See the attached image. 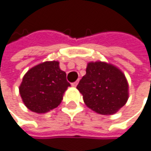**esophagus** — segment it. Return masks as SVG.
<instances>
[{"mask_svg":"<svg viewBox=\"0 0 151 151\" xmlns=\"http://www.w3.org/2000/svg\"><path fill=\"white\" fill-rule=\"evenodd\" d=\"M78 84V81H76V82H73V83H72V86H73V87H76L77 86V84Z\"/></svg>","mask_w":151,"mask_h":151,"instance_id":"esophagus-1","label":"esophagus"}]
</instances>
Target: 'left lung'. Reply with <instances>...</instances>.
<instances>
[{
	"instance_id": "left-lung-1",
	"label": "left lung",
	"mask_w": 151,
	"mask_h": 151,
	"mask_svg": "<svg viewBox=\"0 0 151 151\" xmlns=\"http://www.w3.org/2000/svg\"><path fill=\"white\" fill-rule=\"evenodd\" d=\"M128 83L118 67L102 61L89 62L77 89L88 108L100 114H114L128 100Z\"/></svg>"
}]
</instances>
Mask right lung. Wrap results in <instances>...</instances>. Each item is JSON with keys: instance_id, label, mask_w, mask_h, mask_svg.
I'll use <instances>...</instances> for the list:
<instances>
[{"instance_id": "1", "label": "right lung", "mask_w": 151, "mask_h": 151, "mask_svg": "<svg viewBox=\"0 0 151 151\" xmlns=\"http://www.w3.org/2000/svg\"><path fill=\"white\" fill-rule=\"evenodd\" d=\"M70 86L59 62L45 61L31 68L23 77L19 94L30 110L44 114L57 108Z\"/></svg>"}]
</instances>
